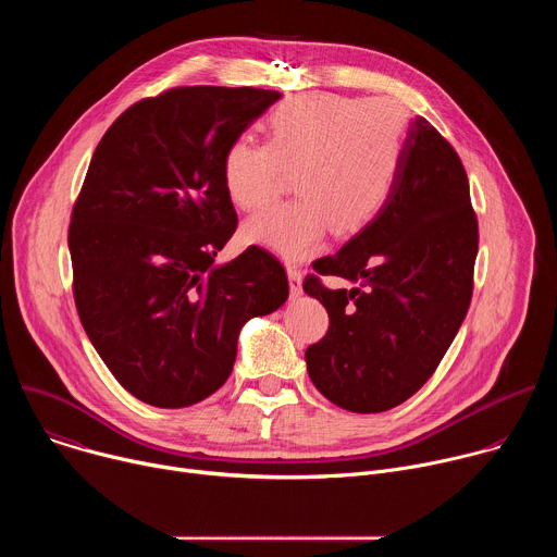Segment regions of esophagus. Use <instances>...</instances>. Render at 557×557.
Here are the masks:
<instances>
[{
  "label": "esophagus",
  "mask_w": 557,
  "mask_h": 557,
  "mask_svg": "<svg viewBox=\"0 0 557 557\" xmlns=\"http://www.w3.org/2000/svg\"><path fill=\"white\" fill-rule=\"evenodd\" d=\"M286 273H288V286H290V295L297 297L301 293V271L297 264H288L286 267Z\"/></svg>",
  "instance_id": "obj_1"
}]
</instances>
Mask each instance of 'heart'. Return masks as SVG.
<instances>
[{
	"label": "heart",
	"instance_id": "1",
	"mask_svg": "<svg viewBox=\"0 0 557 557\" xmlns=\"http://www.w3.org/2000/svg\"><path fill=\"white\" fill-rule=\"evenodd\" d=\"M408 119L389 99L314 92L282 101L267 119V143L233 140L222 156V183L235 207L258 211L273 202L286 172H295V200L245 226V237L297 260L312 253L333 228L363 231L387 205L401 168Z\"/></svg>",
	"mask_w": 557,
	"mask_h": 557
}]
</instances>
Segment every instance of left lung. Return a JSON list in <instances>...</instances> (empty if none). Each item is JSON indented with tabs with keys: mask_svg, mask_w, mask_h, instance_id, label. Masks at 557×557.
<instances>
[{
	"mask_svg": "<svg viewBox=\"0 0 557 557\" xmlns=\"http://www.w3.org/2000/svg\"><path fill=\"white\" fill-rule=\"evenodd\" d=\"M479 253L469 181L456 149L417 116L383 211L339 253L312 262L304 290L329 310V333L306 350L329 401L359 412L401 406L434 374L473 293ZM337 274L355 289H329Z\"/></svg>",
	"mask_w": 557,
	"mask_h": 557,
	"instance_id": "left-lung-1",
	"label": "left lung"
}]
</instances>
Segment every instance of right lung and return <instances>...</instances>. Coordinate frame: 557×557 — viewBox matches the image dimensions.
Listing matches in <instances>:
<instances>
[{
	"mask_svg": "<svg viewBox=\"0 0 557 557\" xmlns=\"http://www.w3.org/2000/svg\"><path fill=\"white\" fill-rule=\"evenodd\" d=\"M277 99L172 88L127 108L95 149L67 228L72 293L99 357L143 404L207 399L240 329L288 297L284 267L260 247L213 264L237 226L222 156Z\"/></svg>",
	"mask_w": 557,
	"mask_h": 557,
	"instance_id": "1",
	"label": "right lung"
}]
</instances>
